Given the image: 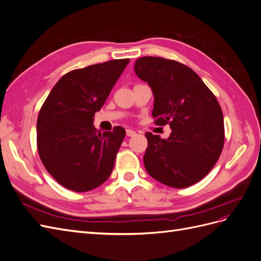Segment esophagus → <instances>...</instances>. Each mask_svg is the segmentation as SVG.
I'll return each mask as SVG.
<instances>
[{
	"instance_id": "obj_1",
	"label": "esophagus",
	"mask_w": 261,
	"mask_h": 261,
	"mask_svg": "<svg viewBox=\"0 0 261 261\" xmlns=\"http://www.w3.org/2000/svg\"><path fill=\"white\" fill-rule=\"evenodd\" d=\"M136 135V132L133 130V129H126V136L128 137H134Z\"/></svg>"
}]
</instances>
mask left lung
Returning a JSON list of instances; mask_svg holds the SVG:
<instances>
[{
  "label": "left lung",
  "instance_id": "obj_1",
  "mask_svg": "<svg viewBox=\"0 0 261 261\" xmlns=\"http://www.w3.org/2000/svg\"><path fill=\"white\" fill-rule=\"evenodd\" d=\"M134 69L152 90L154 123L169 124L172 129L167 139L146 133V171L170 187L196 184L215 167L223 149V114L217 98L179 62L144 57Z\"/></svg>",
  "mask_w": 261,
  "mask_h": 261
}]
</instances>
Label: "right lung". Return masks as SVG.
Masks as SVG:
<instances>
[{"instance_id": "right-lung-1", "label": "right lung", "mask_w": 261, "mask_h": 261, "mask_svg": "<svg viewBox=\"0 0 261 261\" xmlns=\"http://www.w3.org/2000/svg\"><path fill=\"white\" fill-rule=\"evenodd\" d=\"M129 59L74 69L55 84L39 112L37 147L53 178L73 192L97 188L111 175L125 129L101 133L93 126Z\"/></svg>"}]
</instances>
